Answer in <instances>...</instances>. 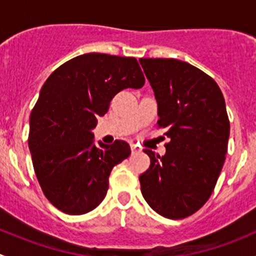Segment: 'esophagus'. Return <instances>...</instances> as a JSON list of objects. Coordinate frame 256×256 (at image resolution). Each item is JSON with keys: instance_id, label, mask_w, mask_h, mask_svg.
<instances>
[{"instance_id": "esophagus-1", "label": "esophagus", "mask_w": 256, "mask_h": 256, "mask_svg": "<svg viewBox=\"0 0 256 256\" xmlns=\"http://www.w3.org/2000/svg\"><path fill=\"white\" fill-rule=\"evenodd\" d=\"M131 152H132V154H138V152H141V147H138V144H131Z\"/></svg>"}]
</instances>
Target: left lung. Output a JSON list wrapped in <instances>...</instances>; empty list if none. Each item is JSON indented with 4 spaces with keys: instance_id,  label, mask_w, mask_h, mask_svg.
<instances>
[{
    "instance_id": "8db88e82",
    "label": "left lung",
    "mask_w": 256,
    "mask_h": 256,
    "mask_svg": "<svg viewBox=\"0 0 256 256\" xmlns=\"http://www.w3.org/2000/svg\"><path fill=\"white\" fill-rule=\"evenodd\" d=\"M157 102L158 128H167L166 154L144 150L151 160L141 174L148 206L170 219H183L203 207L223 168L229 125L224 96L204 72L186 62L141 58Z\"/></svg>"
}]
</instances>
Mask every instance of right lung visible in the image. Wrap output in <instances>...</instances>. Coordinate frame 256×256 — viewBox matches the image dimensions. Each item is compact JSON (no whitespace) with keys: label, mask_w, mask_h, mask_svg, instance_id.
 Here are the masks:
<instances>
[{"label":"right lung","mask_w":256,"mask_h":256,"mask_svg":"<svg viewBox=\"0 0 256 256\" xmlns=\"http://www.w3.org/2000/svg\"><path fill=\"white\" fill-rule=\"evenodd\" d=\"M136 58L78 56L49 76L30 112L28 146L43 193L59 210L85 214L102 202L110 172L131 154L128 142L94 144L92 128L118 92L140 89Z\"/></svg>","instance_id":"add662e5"}]
</instances>
